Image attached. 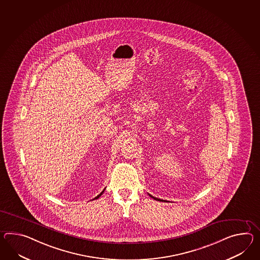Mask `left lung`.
<instances>
[{
  "instance_id": "obj_1",
  "label": "left lung",
  "mask_w": 260,
  "mask_h": 260,
  "mask_svg": "<svg viewBox=\"0 0 260 260\" xmlns=\"http://www.w3.org/2000/svg\"><path fill=\"white\" fill-rule=\"evenodd\" d=\"M150 196V194H149ZM150 197H152V198H154L155 200H158V201H162V200H160V199H158V198H156V197H153L152 196H150Z\"/></svg>"
}]
</instances>
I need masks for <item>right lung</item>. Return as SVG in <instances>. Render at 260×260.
<instances>
[{"instance_id":"obj_1","label":"right lung","mask_w":260,"mask_h":260,"mask_svg":"<svg viewBox=\"0 0 260 260\" xmlns=\"http://www.w3.org/2000/svg\"><path fill=\"white\" fill-rule=\"evenodd\" d=\"M104 190H105V189H104V190H102V192H101V193H100V194H99V196H98V197H95V198H94V199H98V198H100V197H101V196H102V193H103V192H104Z\"/></svg>"}]
</instances>
